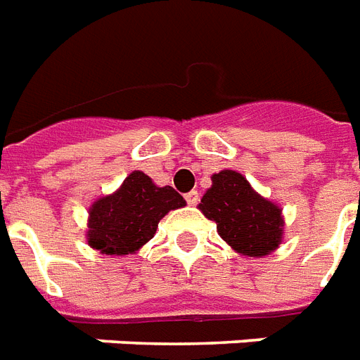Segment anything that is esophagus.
Instances as JSON below:
<instances>
[{"mask_svg":"<svg viewBox=\"0 0 360 360\" xmlns=\"http://www.w3.org/2000/svg\"><path fill=\"white\" fill-rule=\"evenodd\" d=\"M185 200H186V203H188V205H196V203L200 202V194H198V191H191L185 196Z\"/></svg>","mask_w":360,"mask_h":360,"instance_id":"esophagus-1","label":"esophagus"}]
</instances>
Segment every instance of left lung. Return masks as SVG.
Instances as JSON below:
<instances>
[{"mask_svg":"<svg viewBox=\"0 0 360 360\" xmlns=\"http://www.w3.org/2000/svg\"><path fill=\"white\" fill-rule=\"evenodd\" d=\"M211 181L198 209L217 222L219 236L237 254L263 257L282 245L285 222L278 203L257 194L236 169H222Z\"/></svg>","mask_w":360,"mask_h":360,"instance_id":"obj_1","label":"left lung"}]
</instances>
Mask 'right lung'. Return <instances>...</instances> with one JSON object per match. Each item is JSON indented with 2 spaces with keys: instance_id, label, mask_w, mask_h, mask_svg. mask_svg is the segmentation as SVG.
Here are the masks:
<instances>
[{
  "instance_id": "1",
  "label": "right lung",
  "mask_w": 360,
  "mask_h": 360,
  "mask_svg": "<svg viewBox=\"0 0 360 360\" xmlns=\"http://www.w3.org/2000/svg\"><path fill=\"white\" fill-rule=\"evenodd\" d=\"M186 202L172 186H158L140 169L130 172L112 194L87 211V245L106 256L136 254L157 233L158 222Z\"/></svg>"
}]
</instances>
